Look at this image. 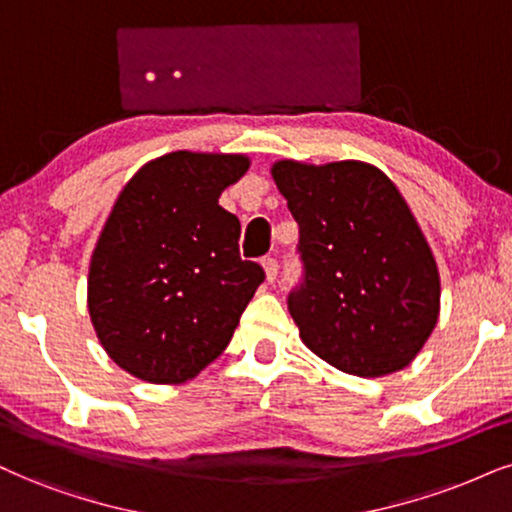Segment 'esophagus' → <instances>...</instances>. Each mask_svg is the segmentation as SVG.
Instances as JSON below:
<instances>
[{"label": "esophagus", "mask_w": 512, "mask_h": 512, "mask_svg": "<svg viewBox=\"0 0 512 512\" xmlns=\"http://www.w3.org/2000/svg\"><path fill=\"white\" fill-rule=\"evenodd\" d=\"M263 270H266V282L273 285L277 277V261L275 258H263Z\"/></svg>", "instance_id": "1"}]
</instances>
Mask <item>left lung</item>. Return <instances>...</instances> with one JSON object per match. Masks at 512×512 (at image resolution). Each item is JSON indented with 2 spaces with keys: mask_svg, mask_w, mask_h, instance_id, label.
Here are the masks:
<instances>
[{
  "mask_svg": "<svg viewBox=\"0 0 512 512\" xmlns=\"http://www.w3.org/2000/svg\"><path fill=\"white\" fill-rule=\"evenodd\" d=\"M273 180L299 223L304 282L289 294L299 337L358 377L413 363L439 320L434 254L406 199L363 161H275Z\"/></svg>",
  "mask_w": 512,
  "mask_h": 512,
  "instance_id": "obj_1",
  "label": "left lung"
}]
</instances>
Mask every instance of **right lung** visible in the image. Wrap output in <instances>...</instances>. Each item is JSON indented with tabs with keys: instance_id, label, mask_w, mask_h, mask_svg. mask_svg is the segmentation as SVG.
<instances>
[{
	"instance_id": "obj_1",
	"label": "right lung",
	"mask_w": 512,
	"mask_h": 512,
	"mask_svg": "<svg viewBox=\"0 0 512 512\" xmlns=\"http://www.w3.org/2000/svg\"><path fill=\"white\" fill-rule=\"evenodd\" d=\"M244 154L170 151L121 189L92 251L87 308L118 368L182 384L213 363L263 282L239 258V220L218 204Z\"/></svg>"
}]
</instances>
